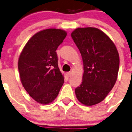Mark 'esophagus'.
Listing matches in <instances>:
<instances>
[{"label":"esophagus","instance_id":"34e87169","mask_svg":"<svg viewBox=\"0 0 132 132\" xmlns=\"http://www.w3.org/2000/svg\"><path fill=\"white\" fill-rule=\"evenodd\" d=\"M66 75L68 77H70L71 75V72H67L66 73Z\"/></svg>","mask_w":132,"mask_h":132}]
</instances>
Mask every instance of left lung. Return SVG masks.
Segmentation results:
<instances>
[{
  "mask_svg": "<svg viewBox=\"0 0 132 132\" xmlns=\"http://www.w3.org/2000/svg\"><path fill=\"white\" fill-rule=\"evenodd\" d=\"M82 55V82L75 89L77 100L86 106L100 103L118 78L119 55L114 43L95 27H78L71 34Z\"/></svg>",
  "mask_w": 132,
  "mask_h": 132,
  "instance_id": "left-lung-1",
  "label": "left lung"
}]
</instances>
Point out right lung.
<instances>
[{
    "instance_id": "add662e5",
    "label": "right lung",
    "mask_w": 132,
    "mask_h": 132,
    "mask_svg": "<svg viewBox=\"0 0 132 132\" xmlns=\"http://www.w3.org/2000/svg\"><path fill=\"white\" fill-rule=\"evenodd\" d=\"M66 36L62 29L41 30L27 41L18 58L21 82L30 97L41 104L55 100L64 82L55 51Z\"/></svg>"
}]
</instances>
